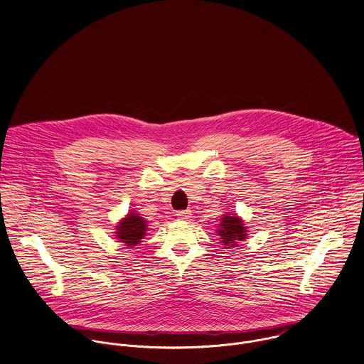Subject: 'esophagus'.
Masks as SVG:
<instances>
[{"mask_svg": "<svg viewBox=\"0 0 364 364\" xmlns=\"http://www.w3.org/2000/svg\"><path fill=\"white\" fill-rule=\"evenodd\" d=\"M191 214H192L191 210H179V211H176V218L178 220H188L191 217Z\"/></svg>", "mask_w": 364, "mask_h": 364, "instance_id": "34e87169", "label": "esophagus"}]
</instances>
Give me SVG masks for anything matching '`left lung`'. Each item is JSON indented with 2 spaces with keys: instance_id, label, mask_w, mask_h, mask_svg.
Returning <instances> with one entry per match:
<instances>
[{
  "instance_id": "1",
  "label": "left lung",
  "mask_w": 364,
  "mask_h": 364,
  "mask_svg": "<svg viewBox=\"0 0 364 364\" xmlns=\"http://www.w3.org/2000/svg\"><path fill=\"white\" fill-rule=\"evenodd\" d=\"M245 230L247 228L244 227L242 220L231 214L221 218V225H220V230H217V232L223 240L221 241L223 245L230 248V247H235L240 241L245 240L247 237Z\"/></svg>"
}]
</instances>
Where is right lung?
I'll list each match as a JSON object with an SVG mask.
<instances>
[{"mask_svg": "<svg viewBox=\"0 0 364 364\" xmlns=\"http://www.w3.org/2000/svg\"><path fill=\"white\" fill-rule=\"evenodd\" d=\"M146 221L137 213L127 214L126 218L117 225V238L129 247L137 245L146 234Z\"/></svg>", "mask_w": 364, "mask_h": 364, "instance_id": "obj_1", "label": "right lung"}]
</instances>
